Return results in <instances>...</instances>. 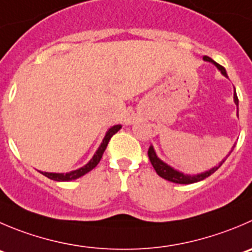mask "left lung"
<instances>
[{"instance_id":"1","label":"left lung","mask_w":252,"mask_h":252,"mask_svg":"<svg viewBox=\"0 0 252 252\" xmlns=\"http://www.w3.org/2000/svg\"><path fill=\"white\" fill-rule=\"evenodd\" d=\"M203 59H204V61H207V62H212V63L214 64V65L217 66V68L219 69L220 71H221L222 75L227 76L226 70H225V69H224V66H221V65H220V64L215 63V62L213 61L212 58H209V57H207V56H205ZM234 101H235L236 106H239V99H238V95H236V93H234ZM238 116H239V109H238ZM234 147H235V146H234ZM234 147L231 148V151H230V152H229V155L232 152ZM229 155H227L226 157H225L224 159H222L221 162H220L219 166L214 167V168L209 169V171H207V172H203V173H200V174H195V176H189V174H183V173H182V172L176 171V169L172 168L171 166H168V164H167V163H164L163 160H160L159 158L157 157V155H156V152H155V150H153L152 146H151V147L148 148V158H150L151 163H152L153 168H155V171L157 172L158 176L162 177V178H163V179H167V181L173 182V183H178V184H191V183H195V182L203 181V179H205V178H207V177L212 176V174L214 173L215 171H218V169H219V167L221 166L222 163H224L225 159H226V158L229 157Z\"/></svg>"}]
</instances>
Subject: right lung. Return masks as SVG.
Returning a JSON list of instances; mask_svg holds the SVG:
<instances>
[{"label":"right lung","instance_id":"1","mask_svg":"<svg viewBox=\"0 0 252 252\" xmlns=\"http://www.w3.org/2000/svg\"><path fill=\"white\" fill-rule=\"evenodd\" d=\"M120 128H121V125H115V126H112L111 128H109V131H107L106 135H105L104 140H102L100 147L97 148L94 157L89 160V163H86L85 166L81 167V168L76 169V171H71L69 172V173H49V172H40V173H42L43 176L48 177L49 179H53V181H57V182H69V181H74V179L76 178H80L81 176L86 174L88 172H90L92 169H94L95 167L97 166V163H99L100 159H101L102 155H104L105 150H106L110 138H111L112 136L120 130Z\"/></svg>","mask_w":252,"mask_h":252}]
</instances>
